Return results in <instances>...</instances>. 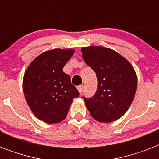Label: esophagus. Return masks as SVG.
<instances>
[{
	"instance_id": "obj_1",
	"label": "esophagus",
	"mask_w": 159,
	"mask_h": 159,
	"mask_svg": "<svg viewBox=\"0 0 159 159\" xmlns=\"http://www.w3.org/2000/svg\"><path fill=\"white\" fill-rule=\"evenodd\" d=\"M77 90H78V92L81 93V92H82V91H83V86L82 85H80V86H78L77 87Z\"/></svg>"
}]
</instances>
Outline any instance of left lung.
I'll return each mask as SVG.
<instances>
[{"label":"left lung","instance_id":"left-lung-1","mask_svg":"<svg viewBox=\"0 0 159 159\" xmlns=\"http://www.w3.org/2000/svg\"><path fill=\"white\" fill-rule=\"evenodd\" d=\"M82 58L97 77V90L84 98L91 116L99 122L110 123L120 118L133 102L137 76L128 60L111 48L101 46L82 48Z\"/></svg>","mask_w":159,"mask_h":159}]
</instances>
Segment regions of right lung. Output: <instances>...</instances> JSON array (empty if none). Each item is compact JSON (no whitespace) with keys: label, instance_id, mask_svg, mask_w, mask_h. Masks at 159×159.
I'll use <instances>...</instances> for the list:
<instances>
[{"label":"right lung","instance_id":"1","mask_svg":"<svg viewBox=\"0 0 159 159\" xmlns=\"http://www.w3.org/2000/svg\"><path fill=\"white\" fill-rule=\"evenodd\" d=\"M73 49L55 48L41 53L26 69L23 78L25 98L34 115L48 124L66 118L72 100L80 95L62 68Z\"/></svg>","mask_w":159,"mask_h":159}]
</instances>
